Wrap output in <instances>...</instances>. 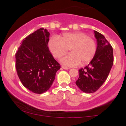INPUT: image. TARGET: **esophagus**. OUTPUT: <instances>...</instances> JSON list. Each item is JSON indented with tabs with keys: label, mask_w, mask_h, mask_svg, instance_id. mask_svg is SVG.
<instances>
[{
	"label": "esophagus",
	"mask_w": 126,
	"mask_h": 126,
	"mask_svg": "<svg viewBox=\"0 0 126 126\" xmlns=\"http://www.w3.org/2000/svg\"><path fill=\"white\" fill-rule=\"evenodd\" d=\"M62 67L63 68V69H65V70H68V69H69V67H66V66H62Z\"/></svg>",
	"instance_id": "1"
}]
</instances>
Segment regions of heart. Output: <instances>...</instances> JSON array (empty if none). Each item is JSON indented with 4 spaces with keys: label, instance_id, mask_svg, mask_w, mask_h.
I'll return each instance as SVG.
<instances>
[{
    "label": "heart",
    "instance_id": "1",
    "mask_svg": "<svg viewBox=\"0 0 126 126\" xmlns=\"http://www.w3.org/2000/svg\"><path fill=\"white\" fill-rule=\"evenodd\" d=\"M48 48L56 58H60L70 50V53L62 57L60 62L68 66H78L89 63L97 51L96 40L83 32L64 33L53 36L49 40Z\"/></svg>",
    "mask_w": 126,
    "mask_h": 126
}]
</instances>
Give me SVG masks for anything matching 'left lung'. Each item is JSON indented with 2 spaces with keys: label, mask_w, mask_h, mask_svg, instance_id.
Wrapping results in <instances>:
<instances>
[{
  "label": "left lung",
  "mask_w": 126,
  "mask_h": 126,
  "mask_svg": "<svg viewBox=\"0 0 126 126\" xmlns=\"http://www.w3.org/2000/svg\"><path fill=\"white\" fill-rule=\"evenodd\" d=\"M97 51L86 67L79 70L76 81L78 88L86 93L96 92L106 80L113 64V50L109 42L101 33L94 31Z\"/></svg>",
  "instance_id": "8db88e82"
}]
</instances>
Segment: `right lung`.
I'll use <instances>...</instances> for the list:
<instances>
[{
    "label": "right lung",
    "mask_w": 126,
    "mask_h": 126,
    "mask_svg": "<svg viewBox=\"0 0 126 126\" xmlns=\"http://www.w3.org/2000/svg\"><path fill=\"white\" fill-rule=\"evenodd\" d=\"M49 37L47 30L38 29L23 40L15 54L20 80L25 88L38 94L48 90L60 69L49 50Z\"/></svg>",
    "instance_id": "obj_1"
}]
</instances>
